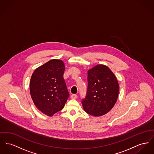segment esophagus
I'll return each mask as SVG.
<instances>
[{
  "label": "esophagus",
  "instance_id": "obj_1",
  "mask_svg": "<svg viewBox=\"0 0 154 154\" xmlns=\"http://www.w3.org/2000/svg\"><path fill=\"white\" fill-rule=\"evenodd\" d=\"M71 99H76L78 97V96H77L76 94H72V95H71Z\"/></svg>",
  "mask_w": 154,
  "mask_h": 154
}]
</instances>
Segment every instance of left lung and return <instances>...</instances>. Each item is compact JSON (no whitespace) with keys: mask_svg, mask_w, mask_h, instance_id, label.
<instances>
[{"mask_svg":"<svg viewBox=\"0 0 154 154\" xmlns=\"http://www.w3.org/2000/svg\"><path fill=\"white\" fill-rule=\"evenodd\" d=\"M88 89L82 100L85 111L93 116H102L111 110L117 102L119 85L109 67L97 65L88 71Z\"/></svg>","mask_w":154,"mask_h":154,"instance_id":"obj_1","label":"left lung"}]
</instances>
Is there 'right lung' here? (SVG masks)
Wrapping results in <instances>:
<instances>
[{
    "label": "right lung",
    "mask_w": 154,
    "mask_h": 154,
    "mask_svg": "<svg viewBox=\"0 0 154 154\" xmlns=\"http://www.w3.org/2000/svg\"><path fill=\"white\" fill-rule=\"evenodd\" d=\"M65 65L54 59L37 68L32 74L30 91L36 107L48 116L61 110L69 96L63 78Z\"/></svg>",
    "instance_id": "add662e5"
}]
</instances>
